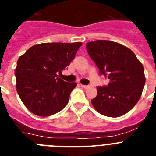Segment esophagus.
<instances>
[{
  "instance_id": "1",
  "label": "esophagus",
  "mask_w": 156,
  "mask_h": 156,
  "mask_svg": "<svg viewBox=\"0 0 156 156\" xmlns=\"http://www.w3.org/2000/svg\"><path fill=\"white\" fill-rule=\"evenodd\" d=\"M81 87H83L84 88V89H87V88L90 87V85H82V84H81Z\"/></svg>"
}]
</instances>
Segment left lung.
I'll list each match as a JSON object with an SVG mask.
<instances>
[{"instance_id":"left-lung-1","label":"left lung","mask_w":156,"mask_h":156,"mask_svg":"<svg viewBox=\"0 0 156 156\" xmlns=\"http://www.w3.org/2000/svg\"><path fill=\"white\" fill-rule=\"evenodd\" d=\"M86 48L99 74L109 80L108 85L98 87L92 105L106 116L124 115L142 93L145 83L142 64L130 49L116 42L100 40L87 43Z\"/></svg>"}]
</instances>
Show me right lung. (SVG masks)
Listing matches in <instances>:
<instances>
[{
    "mask_svg": "<svg viewBox=\"0 0 156 156\" xmlns=\"http://www.w3.org/2000/svg\"><path fill=\"white\" fill-rule=\"evenodd\" d=\"M81 45V42L44 43L19 57L15 71L16 90L31 112L49 116L65 108L76 83L66 82L57 73L69 66Z\"/></svg>",
    "mask_w": 156,
    "mask_h": 156,
    "instance_id": "add662e5",
    "label": "right lung"
}]
</instances>
